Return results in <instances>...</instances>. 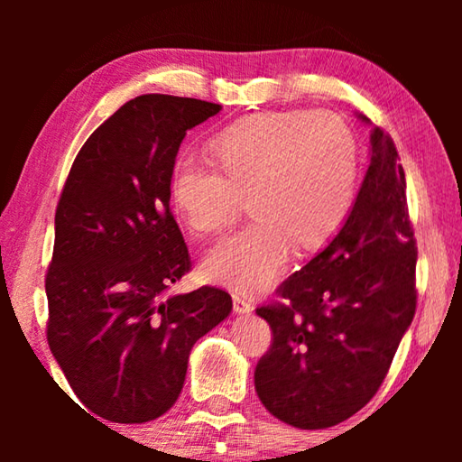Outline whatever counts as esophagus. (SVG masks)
Segmentation results:
<instances>
[{"label": "esophagus", "instance_id": "obj_1", "mask_svg": "<svg viewBox=\"0 0 462 462\" xmlns=\"http://www.w3.org/2000/svg\"><path fill=\"white\" fill-rule=\"evenodd\" d=\"M232 301H234V311H236V314H250V311H253V303H250L245 295L232 293Z\"/></svg>", "mask_w": 462, "mask_h": 462}]
</instances>
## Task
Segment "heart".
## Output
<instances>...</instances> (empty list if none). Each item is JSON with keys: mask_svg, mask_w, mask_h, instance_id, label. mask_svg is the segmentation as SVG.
<instances>
[{"mask_svg": "<svg viewBox=\"0 0 462 462\" xmlns=\"http://www.w3.org/2000/svg\"><path fill=\"white\" fill-rule=\"evenodd\" d=\"M206 154L214 169L181 161L171 171L169 198L179 220L195 234L217 232L238 212L240 198L254 217L203 256L209 283L263 291L295 248H322L353 209L358 146L332 114L246 116L209 138Z\"/></svg>", "mask_w": 462, "mask_h": 462, "instance_id": "obj_1", "label": "heart"}]
</instances>
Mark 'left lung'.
<instances>
[{"instance_id":"left-lung-1","label":"left lung","mask_w":462,"mask_h":462,"mask_svg":"<svg viewBox=\"0 0 462 462\" xmlns=\"http://www.w3.org/2000/svg\"><path fill=\"white\" fill-rule=\"evenodd\" d=\"M363 122L369 118L358 114ZM418 248L393 140L371 130V165L338 234L256 308L273 344L254 389L289 426L340 424L377 393L416 314Z\"/></svg>"}]
</instances>
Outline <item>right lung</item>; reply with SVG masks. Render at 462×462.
Here are the masks:
<instances>
[{"label": "right lung", "mask_w": 462, "mask_h": 462, "mask_svg": "<svg viewBox=\"0 0 462 462\" xmlns=\"http://www.w3.org/2000/svg\"><path fill=\"white\" fill-rule=\"evenodd\" d=\"M220 109L161 93L130 99L81 146L62 187L46 338L79 402L116 424L173 408L193 344L232 311L222 289L169 293L191 267L171 171L187 130Z\"/></svg>", "instance_id": "obj_1"}]
</instances>
